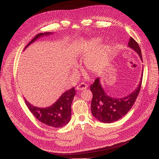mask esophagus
I'll list each match as a JSON object with an SVG mask.
<instances>
[{"instance_id":"34e87169","label":"esophagus","mask_w":159,"mask_h":159,"mask_svg":"<svg viewBox=\"0 0 159 159\" xmlns=\"http://www.w3.org/2000/svg\"><path fill=\"white\" fill-rule=\"evenodd\" d=\"M87 88H88V85H86L85 84H84V83H81V84H80V85H78L76 87V89L78 90V91L85 89H87Z\"/></svg>"}]
</instances>
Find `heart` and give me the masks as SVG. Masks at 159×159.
I'll use <instances>...</instances> for the list:
<instances>
[{
	"instance_id": "obj_1",
	"label": "heart",
	"mask_w": 159,
	"mask_h": 159,
	"mask_svg": "<svg viewBox=\"0 0 159 159\" xmlns=\"http://www.w3.org/2000/svg\"><path fill=\"white\" fill-rule=\"evenodd\" d=\"M95 43L87 46L85 51L89 52L95 46ZM110 50L108 47H102L95 50L89 54L85 59V65L87 68L92 71H98L106 62Z\"/></svg>"
}]
</instances>
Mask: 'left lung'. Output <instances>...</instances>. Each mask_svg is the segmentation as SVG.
<instances>
[{
  "mask_svg": "<svg viewBox=\"0 0 159 159\" xmlns=\"http://www.w3.org/2000/svg\"><path fill=\"white\" fill-rule=\"evenodd\" d=\"M128 45L137 53L143 61L140 47L132 37H130ZM142 80L143 74L140 84L132 93L125 98L117 99L111 98L105 93L100 84L99 78H96L94 83L90 86V90L93 93L91 109L93 116L105 123L115 122L125 116L135 102L141 89Z\"/></svg>",
  "mask_w": 159,
  "mask_h": 159,
  "instance_id": "left-lung-1",
  "label": "left lung"
}]
</instances>
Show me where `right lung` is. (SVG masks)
Instances as JSON below:
<instances>
[{
	"instance_id": "obj_1",
	"label": "right lung",
	"mask_w": 159,
	"mask_h": 159,
	"mask_svg": "<svg viewBox=\"0 0 159 159\" xmlns=\"http://www.w3.org/2000/svg\"><path fill=\"white\" fill-rule=\"evenodd\" d=\"M50 34V32L38 34L28 43L26 48L39 37L48 35ZM75 95V88H73L62 94L61 97L57 100V102L52 106L46 108L34 107L28 103L26 99L25 101L28 108L38 121L48 126L60 128L65 126L70 121L71 115V105Z\"/></svg>"
}]
</instances>
